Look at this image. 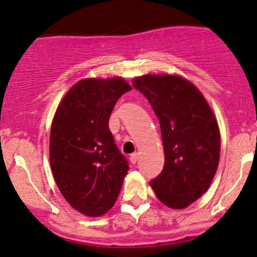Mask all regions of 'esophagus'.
<instances>
[{"label":"esophagus","instance_id":"obj_1","mask_svg":"<svg viewBox=\"0 0 257 257\" xmlns=\"http://www.w3.org/2000/svg\"><path fill=\"white\" fill-rule=\"evenodd\" d=\"M137 160H138V154H137V153H134V154L130 155V161H131L132 164H136Z\"/></svg>","mask_w":257,"mask_h":257}]
</instances>
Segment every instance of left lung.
Returning <instances> with one entry per match:
<instances>
[{
  "label": "left lung",
  "mask_w": 257,
  "mask_h": 257,
  "mask_svg": "<svg viewBox=\"0 0 257 257\" xmlns=\"http://www.w3.org/2000/svg\"><path fill=\"white\" fill-rule=\"evenodd\" d=\"M160 122L165 164L151 186L163 204L184 209L207 191L220 160V130L200 91L177 75H144L132 82Z\"/></svg>",
  "instance_id": "obj_1"
}]
</instances>
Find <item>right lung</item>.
Wrapping results in <instances>:
<instances>
[{"label":"right lung","mask_w":257,"mask_h":257,"mask_svg":"<svg viewBox=\"0 0 257 257\" xmlns=\"http://www.w3.org/2000/svg\"><path fill=\"white\" fill-rule=\"evenodd\" d=\"M131 90L121 77L81 80L65 94L53 117L52 172L65 200L86 216L98 217L113 207L128 171L109 117L117 99Z\"/></svg>","instance_id":"obj_1"}]
</instances>
